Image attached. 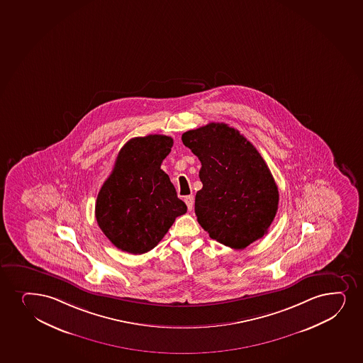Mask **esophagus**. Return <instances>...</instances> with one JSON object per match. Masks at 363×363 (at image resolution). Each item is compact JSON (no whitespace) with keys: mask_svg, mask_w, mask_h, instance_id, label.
Listing matches in <instances>:
<instances>
[{"mask_svg":"<svg viewBox=\"0 0 363 363\" xmlns=\"http://www.w3.org/2000/svg\"><path fill=\"white\" fill-rule=\"evenodd\" d=\"M184 201H186V204H187V208L189 211L193 209V205H194V196H187L184 198Z\"/></svg>","mask_w":363,"mask_h":363,"instance_id":"34e87169","label":"esophagus"}]
</instances>
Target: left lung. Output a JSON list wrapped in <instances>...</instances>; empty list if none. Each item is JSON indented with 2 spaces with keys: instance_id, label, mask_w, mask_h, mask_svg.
Returning <instances> with one entry per match:
<instances>
[{
  "instance_id": "left-lung-1",
  "label": "left lung",
  "mask_w": 363,
  "mask_h": 363,
  "mask_svg": "<svg viewBox=\"0 0 363 363\" xmlns=\"http://www.w3.org/2000/svg\"><path fill=\"white\" fill-rule=\"evenodd\" d=\"M182 142L201 162L203 188L194 210L210 238L232 249L262 238L277 213L279 194L255 147L222 123L189 130Z\"/></svg>"
}]
</instances>
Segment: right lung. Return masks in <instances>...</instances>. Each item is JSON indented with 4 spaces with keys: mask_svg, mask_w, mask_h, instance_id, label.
<instances>
[{
    "mask_svg": "<svg viewBox=\"0 0 363 363\" xmlns=\"http://www.w3.org/2000/svg\"><path fill=\"white\" fill-rule=\"evenodd\" d=\"M174 140L135 137L120 150L96 201L99 228L118 249L145 254L158 245L187 206L160 169Z\"/></svg>",
    "mask_w": 363,
    "mask_h": 363,
    "instance_id": "1",
    "label": "right lung"
}]
</instances>
